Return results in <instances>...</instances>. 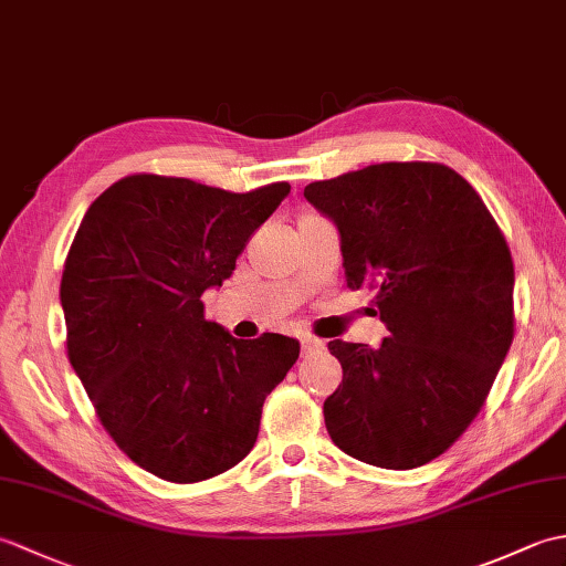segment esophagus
Masks as SVG:
<instances>
[{
	"label": "esophagus",
	"mask_w": 566,
	"mask_h": 566,
	"mask_svg": "<svg viewBox=\"0 0 566 566\" xmlns=\"http://www.w3.org/2000/svg\"><path fill=\"white\" fill-rule=\"evenodd\" d=\"M321 350H326V343H323V340H316V338H302V353H304V355L321 353Z\"/></svg>",
	"instance_id": "obj_1"
}]
</instances>
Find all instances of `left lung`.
Segmentation results:
<instances>
[{
	"instance_id": "8db88e82",
	"label": "left lung",
	"mask_w": 566,
	"mask_h": 566,
	"mask_svg": "<svg viewBox=\"0 0 566 566\" xmlns=\"http://www.w3.org/2000/svg\"><path fill=\"white\" fill-rule=\"evenodd\" d=\"M338 226L347 290H371L379 347L331 340L343 384L331 440L359 462L413 469L462 436L513 340V260L486 203L440 163H381L304 189ZM377 314V311H375Z\"/></svg>"
}]
</instances>
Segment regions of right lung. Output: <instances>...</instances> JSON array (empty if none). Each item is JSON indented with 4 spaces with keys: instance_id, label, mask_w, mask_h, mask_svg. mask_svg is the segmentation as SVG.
<instances>
[{
    "instance_id": "add662e5",
    "label": "right lung",
    "mask_w": 566,
    "mask_h": 566,
    "mask_svg": "<svg viewBox=\"0 0 566 566\" xmlns=\"http://www.w3.org/2000/svg\"><path fill=\"white\" fill-rule=\"evenodd\" d=\"M290 189L130 175L92 201L72 240L60 282L70 365L118 448L165 482L243 460L264 399L296 363L298 340H235L201 302Z\"/></svg>"
}]
</instances>
